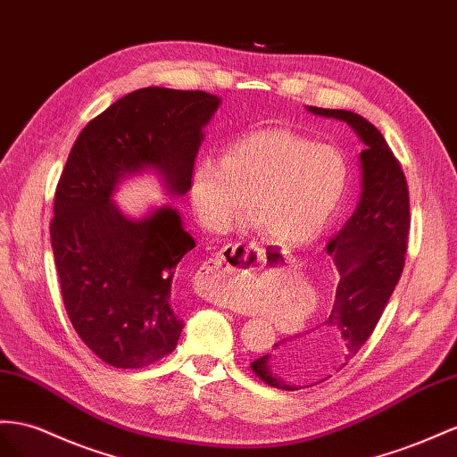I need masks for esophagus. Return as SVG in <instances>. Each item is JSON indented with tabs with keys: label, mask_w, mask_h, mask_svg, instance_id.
Wrapping results in <instances>:
<instances>
[{
	"label": "esophagus",
	"mask_w": 457,
	"mask_h": 457,
	"mask_svg": "<svg viewBox=\"0 0 457 457\" xmlns=\"http://www.w3.org/2000/svg\"><path fill=\"white\" fill-rule=\"evenodd\" d=\"M259 245H226L214 259L206 261L196 272V287L203 297L218 303L221 307H233L231 291L237 279L253 270V259L261 256Z\"/></svg>",
	"instance_id": "esophagus-1"
}]
</instances>
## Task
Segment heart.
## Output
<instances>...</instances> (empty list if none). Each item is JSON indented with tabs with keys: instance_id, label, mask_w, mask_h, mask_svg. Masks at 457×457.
<instances>
[{
	"instance_id": "1",
	"label": "heart",
	"mask_w": 457,
	"mask_h": 457,
	"mask_svg": "<svg viewBox=\"0 0 457 457\" xmlns=\"http://www.w3.org/2000/svg\"><path fill=\"white\" fill-rule=\"evenodd\" d=\"M347 183L344 156L289 129H259L226 146L221 158H198L191 201L201 224L221 231L247 208L266 239L309 243L320 236Z\"/></svg>"
}]
</instances>
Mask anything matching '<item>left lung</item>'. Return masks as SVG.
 I'll return each instance as SVG.
<instances>
[{
  "label": "left lung",
  "instance_id": "1",
  "mask_svg": "<svg viewBox=\"0 0 457 457\" xmlns=\"http://www.w3.org/2000/svg\"><path fill=\"white\" fill-rule=\"evenodd\" d=\"M307 110L345 121L362 140L361 196L353 214L326 247L340 272L330 317L305 334L284 337L274 344L272 353L251 362L256 377L278 390L320 384L357 355L403 272L411 226L402 163L378 129L347 110Z\"/></svg>",
  "mask_w": 457,
  "mask_h": 457
}]
</instances>
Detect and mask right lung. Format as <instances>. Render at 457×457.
I'll list each match as a JSON object with an SVG mask.
<instances>
[{"label": "right lung", "instance_id": "obj_1", "mask_svg": "<svg viewBox=\"0 0 457 457\" xmlns=\"http://www.w3.org/2000/svg\"><path fill=\"white\" fill-rule=\"evenodd\" d=\"M220 102L203 90L138 88L88 121L69 152L50 224L55 268L75 332L115 369L148 367L178 345L171 282L195 239L175 208L135 220L112 196L145 170L173 196L189 191Z\"/></svg>", "mask_w": 457, "mask_h": 457}]
</instances>
